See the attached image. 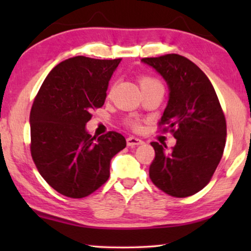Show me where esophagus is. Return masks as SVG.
I'll list each match as a JSON object with an SVG mask.
<instances>
[{
  "label": "esophagus",
  "mask_w": 251,
  "mask_h": 251,
  "mask_svg": "<svg viewBox=\"0 0 251 251\" xmlns=\"http://www.w3.org/2000/svg\"><path fill=\"white\" fill-rule=\"evenodd\" d=\"M144 142L142 139L137 138V137H133V136H129L128 138H126V145L128 146H136V145H142Z\"/></svg>",
  "instance_id": "obj_1"
}]
</instances>
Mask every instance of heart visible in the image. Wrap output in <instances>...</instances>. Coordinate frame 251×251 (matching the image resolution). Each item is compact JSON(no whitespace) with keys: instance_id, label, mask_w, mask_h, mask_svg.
<instances>
[{"instance_id":"1","label":"heart","mask_w":251,"mask_h":251,"mask_svg":"<svg viewBox=\"0 0 251 251\" xmlns=\"http://www.w3.org/2000/svg\"><path fill=\"white\" fill-rule=\"evenodd\" d=\"M156 83H160V81L156 80L155 77L149 76V75H143V76L139 77V84L140 87H142V89L149 87V85L156 84ZM128 125L135 130H140V128H142V125H140V122L137 121V120H129Z\"/></svg>"}]
</instances>
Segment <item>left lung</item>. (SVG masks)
<instances>
[{
	"instance_id": "obj_1",
	"label": "left lung",
	"mask_w": 251,
	"mask_h": 251,
	"mask_svg": "<svg viewBox=\"0 0 251 251\" xmlns=\"http://www.w3.org/2000/svg\"><path fill=\"white\" fill-rule=\"evenodd\" d=\"M159 72L169 87V101L159 129L177 139L170 153L153 142L155 157L150 178L157 188L175 198L201 191L216 171L224 152L226 120L211 82L187 58L169 53L143 58Z\"/></svg>"
}]
</instances>
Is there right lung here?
Here are the masks:
<instances>
[{
	"mask_svg": "<svg viewBox=\"0 0 251 251\" xmlns=\"http://www.w3.org/2000/svg\"><path fill=\"white\" fill-rule=\"evenodd\" d=\"M119 59L77 56L61 61L48 74L30 111V154L58 193L88 197L109 177L112 157L126 145L116 131L91 136L85 125L100 108Z\"/></svg>",
	"mask_w": 251,
	"mask_h": 251,
	"instance_id": "1",
	"label": "right lung"
}]
</instances>
